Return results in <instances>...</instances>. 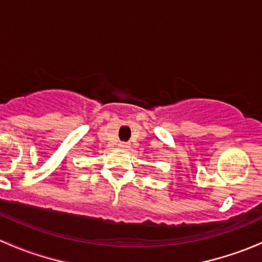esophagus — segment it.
Instances as JSON below:
<instances>
[{
	"mask_svg": "<svg viewBox=\"0 0 262 262\" xmlns=\"http://www.w3.org/2000/svg\"><path fill=\"white\" fill-rule=\"evenodd\" d=\"M118 145H119V148H122V149H129V148H130V143L129 142H120Z\"/></svg>",
	"mask_w": 262,
	"mask_h": 262,
	"instance_id": "esophagus-1",
	"label": "esophagus"
}]
</instances>
